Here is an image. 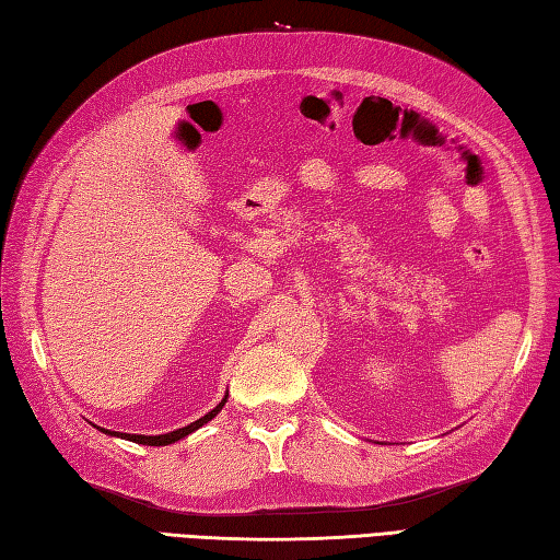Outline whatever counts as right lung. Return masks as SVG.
I'll list each match as a JSON object with an SVG mask.
<instances>
[{
	"label": "right lung",
	"mask_w": 560,
	"mask_h": 560,
	"mask_svg": "<svg viewBox=\"0 0 560 560\" xmlns=\"http://www.w3.org/2000/svg\"><path fill=\"white\" fill-rule=\"evenodd\" d=\"M225 399H229V395H225ZM225 399L219 404L217 409H211L207 416H201L199 421H195V423H189V425H185V428H177V431H171V433H165V435H132V433H110V431H105V428H101L103 433H110V435H120V438H127V440H132V443H139V445H171V443H175V440H180V438H185V435H189L192 431H197V428H201L205 425L207 421H211L213 416H217L219 411H221V407L225 404Z\"/></svg>",
	"instance_id": "1"
}]
</instances>
